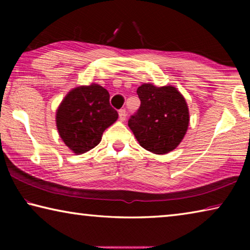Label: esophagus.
I'll return each mask as SVG.
<instances>
[{"label":"esophagus","instance_id":"34e87169","mask_svg":"<svg viewBox=\"0 0 250 250\" xmlns=\"http://www.w3.org/2000/svg\"><path fill=\"white\" fill-rule=\"evenodd\" d=\"M125 118H126V111H125V109L119 110V119L121 121H125Z\"/></svg>","mask_w":250,"mask_h":250}]
</instances>
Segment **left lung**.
<instances>
[{"mask_svg": "<svg viewBox=\"0 0 250 250\" xmlns=\"http://www.w3.org/2000/svg\"><path fill=\"white\" fill-rule=\"evenodd\" d=\"M141 104L128 121L139 145L154 154L176 149L185 137L189 111L183 95L174 86L143 83L137 89Z\"/></svg>", "mask_w": 250, "mask_h": 250, "instance_id": "obj_1", "label": "left lung"}]
</instances>
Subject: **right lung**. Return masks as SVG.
I'll list each match as a JSON object with an SVG mask.
<instances>
[{"mask_svg":"<svg viewBox=\"0 0 250 250\" xmlns=\"http://www.w3.org/2000/svg\"><path fill=\"white\" fill-rule=\"evenodd\" d=\"M107 89L98 83L71 89L56 110L59 137L75 154L99 145L104 131L115 124L118 112L109 103Z\"/></svg>","mask_w":250,"mask_h":250,"instance_id":"right-lung-1","label":"right lung"}]
</instances>
